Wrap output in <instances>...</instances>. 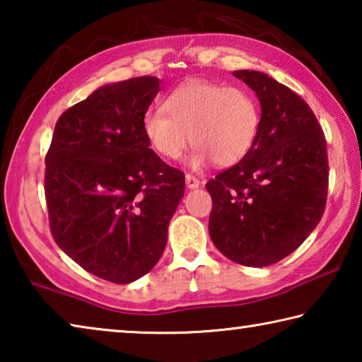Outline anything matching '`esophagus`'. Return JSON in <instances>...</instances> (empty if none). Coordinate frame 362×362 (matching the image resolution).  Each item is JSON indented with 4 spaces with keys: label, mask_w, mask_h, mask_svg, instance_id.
<instances>
[{
    "label": "esophagus",
    "mask_w": 362,
    "mask_h": 362,
    "mask_svg": "<svg viewBox=\"0 0 362 362\" xmlns=\"http://www.w3.org/2000/svg\"><path fill=\"white\" fill-rule=\"evenodd\" d=\"M185 183H187V188H189V189H194V188H198L201 185V182L192 174L185 175Z\"/></svg>",
    "instance_id": "obj_1"
}]
</instances>
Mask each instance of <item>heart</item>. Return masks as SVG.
Wrapping results in <instances>:
<instances>
[{
    "mask_svg": "<svg viewBox=\"0 0 362 362\" xmlns=\"http://www.w3.org/2000/svg\"><path fill=\"white\" fill-rule=\"evenodd\" d=\"M144 136L150 148L164 159H177L189 140L194 150L188 166L201 169L214 161L235 166L252 148L260 129V108L243 88L192 81L164 100V110L145 115Z\"/></svg>",
    "mask_w": 362,
    "mask_h": 362,
    "instance_id": "obj_1",
    "label": "heart"
}]
</instances>
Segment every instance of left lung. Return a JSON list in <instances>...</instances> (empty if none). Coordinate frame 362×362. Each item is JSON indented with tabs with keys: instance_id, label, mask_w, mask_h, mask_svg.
<instances>
[{
	"instance_id": "left-lung-1",
	"label": "left lung",
	"mask_w": 362,
	"mask_h": 362,
	"mask_svg": "<svg viewBox=\"0 0 362 362\" xmlns=\"http://www.w3.org/2000/svg\"><path fill=\"white\" fill-rule=\"evenodd\" d=\"M257 94L259 136L240 163L206 183L209 235L244 267H268L292 254L324 214L329 185L326 137L302 97L254 70L233 71Z\"/></svg>"
}]
</instances>
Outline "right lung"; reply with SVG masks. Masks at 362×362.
I'll use <instances>...</instances> for the list:
<instances>
[{"label":"right lung","instance_id":"add662e5","mask_svg":"<svg viewBox=\"0 0 362 362\" xmlns=\"http://www.w3.org/2000/svg\"><path fill=\"white\" fill-rule=\"evenodd\" d=\"M155 76L105 84L60 116L46 155L54 241L79 267L129 284L161 259L185 177L161 161L142 122Z\"/></svg>","mask_w":362,"mask_h":362}]
</instances>
